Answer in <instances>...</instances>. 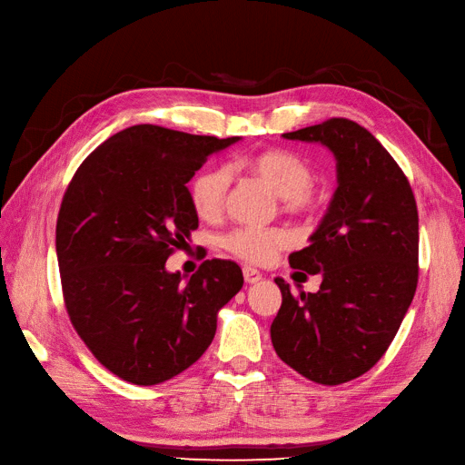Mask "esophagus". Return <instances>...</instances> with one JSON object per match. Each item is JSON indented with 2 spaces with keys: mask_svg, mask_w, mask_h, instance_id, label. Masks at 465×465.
<instances>
[{
  "mask_svg": "<svg viewBox=\"0 0 465 465\" xmlns=\"http://www.w3.org/2000/svg\"><path fill=\"white\" fill-rule=\"evenodd\" d=\"M242 273H244V281H246V283H258V281L262 279V273L256 270V267L244 265V267H242Z\"/></svg>",
  "mask_w": 465,
  "mask_h": 465,
  "instance_id": "obj_1",
  "label": "esophagus"
}]
</instances>
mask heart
Segmentation results:
<instances>
[{"instance_id":"heart-1","label":"heart","mask_w":465,"mask_h":465,"mask_svg":"<svg viewBox=\"0 0 465 465\" xmlns=\"http://www.w3.org/2000/svg\"><path fill=\"white\" fill-rule=\"evenodd\" d=\"M229 168L260 178L285 202L289 211H304L312 205V168L297 154L279 149L263 151L236 161ZM229 184L231 176L224 168H209L192 182L190 198L200 219L215 221L223 213ZM289 241L291 236L283 229H238L224 238V248L250 263H267Z\"/></svg>"}]
</instances>
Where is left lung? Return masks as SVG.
<instances>
[{
	"label": "left lung",
	"mask_w": 465,
	"mask_h": 465,
	"mask_svg": "<svg viewBox=\"0 0 465 465\" xmlns=\"http://www.w3.org/2000/svg\"><path fill=\"white\" fill-rule=\"evenodd\" d=\"M335 159L337 188L306 248L289 263L320 273L316 292L283 294L272 323L279 359L318 384L372 369L396 337L417 289L419 215L410 182L378 139L345 118L283 134Z\"/></svg>",
	"instance_id": "1"
}]
</instances>
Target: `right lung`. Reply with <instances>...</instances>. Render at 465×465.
Listing matches in <instances>:
<instances>
[{
    "mask_svg": "<svg viewBox=\"0 0 465 465\" xmlns=\"http://www.w3.org/2000/svg\"><path fill=\"white\" fill-rule=\"evenodd\" d=\"M238 142L139 124L98 145L69 182L55 224L65 308L125 382L154 386L192 367L242 289L231 260H205L190 279L164 265L198 229L186 184Z\"/></svg>",
    "mask_w": 465,
    "mask_h": 465,
    "instance_id": "right-lung-1",
    "label": "right lung"
}]
</instances>
